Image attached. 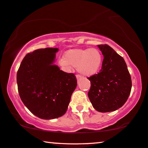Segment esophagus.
Wrapping results in <instances>:
<instances>
[{
	"label": "esophagus",
	"mask_w": 148,
	"mask_h": 148,
	"mask_svg": "<svg viewBox=\"0 0 148 148\" xmlns=\"http://www.w3.org/2000/svg\"><path fill=\"white\" fill-rule=\"evenodd\" d=\"M76 78H77V82H79V81L81 79H82V77H81L80 75H77Z\"/></svg>",
	"instance_id": "obj_1"
}]
</instances>
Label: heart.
Instances as JSON below:
<instances>
[{"label":"heart","mask_w":148,"mask_h":148,"mask_svg":"<svg viewBox=\"0 0 148 148\" xmlns=\"http://www.w3.org/2000/svg\"><path fill=\"white\" fill-rule=\"evenodd\" d=\"M102 56L97 48H76L65 52L60 64L66 69L72 66L77 67L78 72L83 75L90 77L96 75L102 66Z\"/></svg>","instance_id":"heart-1"}]
</instances>
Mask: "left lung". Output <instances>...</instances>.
Segmentation results:
<instances>
[{
    "instance_id": "obj_1",
    "label": "left lung",
    "mask_w": 148,
    "mask_h": 148,
    "mask_svg": "<svg viewBox=\"0 0 148 148\" xmlns=\"http://www.w3.org/2000/svg\"><path fill=\"white\" fill-rule=\"evenodd\" d=\"M104 56L100 73L88 79L91 87L88 97L100 112H112L122 107L131 90V79L125 60L110 46L98 45Z\"/></svg>"
}]
</instances>
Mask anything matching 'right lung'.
Instances as JSON below:
<instances>
[{"mask_svg": "<svg viewBox=\"0 0 148 148\" xmlns=\"http://www.w3.org/2000/svg\"><path fill=\"white\" fill-rule=\"evenodd\" d=\"M58 48H46L26 54L17 73L19 94L35 116L50 120L65 114L77 82L73 73L54 64Z\"/></svg>", "mask_w": 148, "mask_h": 148, "instance_id": "1", "label": "right lung"}]
</instances>
